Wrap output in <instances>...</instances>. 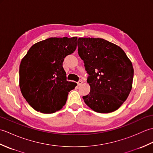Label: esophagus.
Wrapping results in <instances>:
<instances>
[{
    "instance_id": "34e87169",
    "label": "esophagus",
    "mask_w": 153,
    "mask_h": 153,
    "mask_svg": "<svg viewBox=\"0 0 153 153\" xmlns=\"http://www.w3.org/2000/svg\"><path fill=\"white\" fill-rule=\"evenodd\" d=\"M82 83H83V81H82V79H80V80H79V82H77V85H78L79 86V85H82Z\"/></svg>"
}]
</instances>
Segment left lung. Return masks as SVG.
<instances>
[{"mask_svg":"<svg viewBox=\"0 0 153 153\" xmlns=\"http://www.w3.org/2000/svg\"><path fill=\"white\" fill-rule=\"evenodd\" d=\"M78 54L83 60L90 93L84 102L94 111L118 109L129 95L134 77L132 63L121 48L101 38H79Z\"/></svg>","mask_w":153,"mask_h":153,"instance_id":"obj_1","label":"left lung"}]
</instances>
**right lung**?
<instances>
[{
	"label": "right lung",
	"mask_w": 153,
	"mask_h": 153,
	"mask_svg": "<svg viewBox=\"0 0 153 153\" xmlns=\"http://www.w3.org/2000/svg\"><path fill=\"white\" fill-rule=\"evenodd\" d=\"M77 37H51L34 44L19 66V87L23 97L36 111L50 114L65 105L68 95L77 85L66 80L65 57L77 47Z\"/></svg>",
	"instance_id": "1"
}]
</instances>
